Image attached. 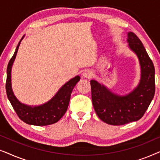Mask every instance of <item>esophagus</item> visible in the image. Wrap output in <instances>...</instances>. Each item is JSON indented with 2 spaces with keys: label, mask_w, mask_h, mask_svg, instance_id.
Here are the masks:
<instances>
[{
  "label": "esophagus",
  "mask_w": 160,
  "mask_h": 160,
  "mask_svg": "<svg viewBox=\"0 0 160 160\" xmlns=\"http://www.w3.org/2000/svg\"><path fill=\"white\" fill-rule=\"evenodd\" d=\"M92 76L93 72L91 71L90 70H87V71H85L84 73H83V76H84V78H90L91 77H92Z\"/></svg>",
  "instance_id": "34e87169"
}]
</instances>
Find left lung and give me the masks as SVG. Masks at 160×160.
<instances>
[{
    "mask_svg": "<svg viewBox=\"0 0 160 160\" xmlns=\"http://www.w3.org/2000/svg\"><path fill=\"white\" fill-rule=\"evenodd\" d=\"M130 49L139 60L141 80L136 88L128 95L113 93L104 85L91 80L92 100L98 117L111 125H123L139 120L144 115L155 93V70L143 43L132 32L128 33Z\"/></svg>",
    "mask_w": 160,
    "mask_h": 160,
    "instance_id": "left-lung-1",
    "label": "left lung"
}]
</instances>
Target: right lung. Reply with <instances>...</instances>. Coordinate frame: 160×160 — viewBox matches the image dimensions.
Listing matches in <instances>:
<instances>
[{"instance_id": "obj_1", "label": "right lung", "mask_w": 160, "mask_h": 160, "mask_svg": "<svg viewBox=\"0 0 160 160\" xmlns=\"http://www.w3.org/2000/svg\"><path fill=\"white\" fill-rule=\"evenodd\" d=\"M24 36L21 38L15 50L14 55L11 58L7 66L6 89L7 97L19 119L28 124L36 126H46L56 123L63 117L68 107L72 91L80 80V76H76L71 78L59 89L56 95L46 103L38 106H30L23 104L15 97L12 89V65L16 58L19 44Z\"/></svg>"}]
</instances>
